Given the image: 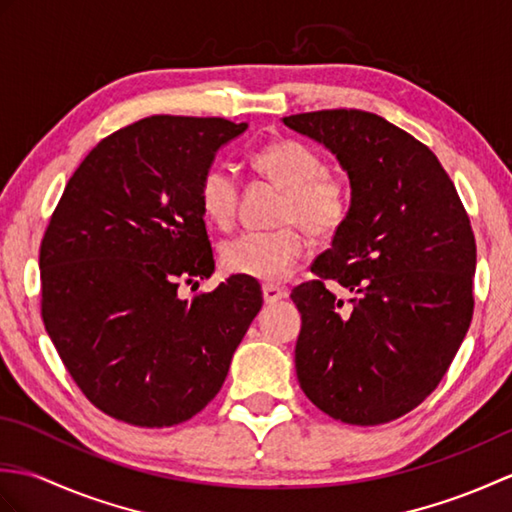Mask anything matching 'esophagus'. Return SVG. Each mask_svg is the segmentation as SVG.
Instances as JSON below:
<instances>
[{"label": "esophagus", "instance_id": "obj_1", "mask_svg": "<svg viewBox=\"0 0 512 512\" xmlns=\"http://www.w3.org/2000/svg\"><path fill=\"white\" fill-rule=\"evenodd\" d=\"M262 292H264V301H266V303H277V301L288 297V292H286L284 288H277V286H273V284H266V286L262 288Z\"/></svg>", "mask_w": 512, "mask_h": 512}]
</instances>
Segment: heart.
Segmentation results:
<instances>
[{"instance_id":"obj_1","label":"heart","mask_w":512,"mask_h":512,"mask_svg":"<svg viewBox=\"0 0 512 512\" xmlns=\"http://www.w3.org/2000/svg\"><path fill=\"white\" fill-rule=\"evenodd\" d=\"M253 167L264 178L286 191L281 222H297L310 235H330L350 211V191L343 178L325 171L317 149L297 138H277L253 154ZM200 209L217 228H228L235 220L239 202V180L226 165L204 171L198 187ZM306 253V242L295 226L279 231H246L222 244V266L231 275L259 281H281Z\"/></svg>"}]
</instances>
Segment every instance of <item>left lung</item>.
Here are the masks:
<instances>
[{
	"mask_svg": "<svg viewBox=\"0 0 512 512\" xmlns=\"http://www.w3.org/2000/svg\"><path fill=\"white\" fill-rule=\"evenodd\" d=\"M332 151L352 200L332 246L292 290L301 312L297 378L334 420L374 427L416 409L453 361L473 317L475 237L436 154L361 110L286 116ZM353 292L343 307L324 288Z\"/></svg>",
	"mask_w": 512,
	"mask_h": 512,
	"instance_id": "8db88e82",
	"label": "left lung"
}]
</instances>
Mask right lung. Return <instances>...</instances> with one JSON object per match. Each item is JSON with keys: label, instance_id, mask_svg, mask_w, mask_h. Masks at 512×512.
I'll list each match as a JSON object with an SVG mask.
<instances>
[{"label": "right lung", "instance_id": "obj_1", "mask_svg": "<svg viewBox=\"0 0 512 512\" xmlns=\"http://www.w3.org/2000/svg\"><path fill=\"white\" fill-rule=\"evenodd\" d=\"M226 118L149 116L103 138L74 171L39 250L41 317L94 407L134 427L193 418L222 389L262 310V290L213 275L198 187L217 149L246 132Z\"/></svg>", "mask_w": 512, "mask_h": 512}]
</instances>
